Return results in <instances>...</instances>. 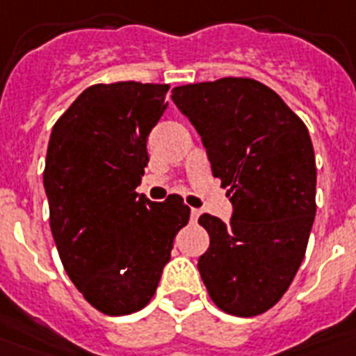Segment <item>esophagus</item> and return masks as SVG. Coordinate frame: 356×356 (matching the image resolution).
I'll use <instances>...</instances> for the list:
<instances>
[{"instance_id": "34e87169", "label": "esophagus", "mask_w": 356, "mask_h": 356, "mask_svg": "<svg viewBox=\"0 0 356 356\" xmlns=\"http://www.w3.org/2000/svg\"><path fill=\"white\" fill-rule=\"evenodd\" d=\"M200 214H202V211H200V209H190V218H192V220H197V218H200Z\"/></svg>"}]
</instances>
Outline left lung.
<instances>
[{
	"mask_svg": "<svg viewBox=\"0 0 356 356\" xmlns=\"http://www.w3.org/2000/svg\"><path fill=\"white\" fill-rule=\"evenodd\" d=\"M227 186L229 224L202 214L211 244L197 268L213 302L238 317L278 302L305 259L316 216V156L306 124L261 81L222 78L172 89Z\"/></svg>",
	"mask_w": 356,
	"mask_h": 356,
	"instance_id": "8db88e82",
	"label": "left lung"
}]
</instances>
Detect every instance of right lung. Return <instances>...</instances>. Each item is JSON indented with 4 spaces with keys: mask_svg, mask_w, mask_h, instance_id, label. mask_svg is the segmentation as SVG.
I'll return each instance as SVG.
<instances>
[{
    "mask_svg": "<svg viewBox=\"0 0 356 356\" xmlns=\"http://www.w3.org/2000/svg\"><path fill=\"white\" fill-rule=\"evenodd\" d=\"M166 83L91 86L51 129L44 166L50 227L67 275L106 316L142 310L188 224L177 194H138L147 136L166 112Z\"/></svg>",
    "mask_w": 356,
    "mask_h": 356,
    "instance_id": "1",
    "label": "right lung"
}]
</instances>
